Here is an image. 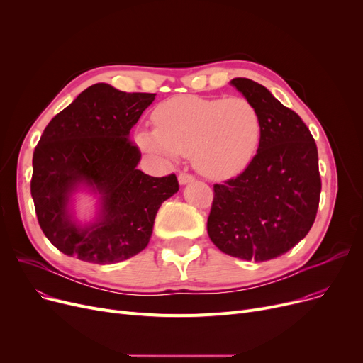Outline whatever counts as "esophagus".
<instances>
[{
	"mask_svg": "<svg viewBox=\"0 0 363 363\" xmlns=\"http://www.w3.org/2000/svg\"><path fill=\"white\" fill-rule=\"evenodd\" d=\"M178 179H179V184H181V185H185V184L193 182L196 178H194V175H191V174H186V172H181Z\"/></svg>",
	"mask_w": 363,
	"mask_h": 363,
	"instance_id": "34e87169",
	"label": "esophagus"
}]
</instances>
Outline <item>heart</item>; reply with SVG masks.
I'll use <instances>...</instances> for the list:
<instances>
[{"label": "heart", "mask_w": 363, "mask_h": 363, "mask_svg": "<svg viewBox=\"0 0 363 363\" xmlns=\"http://www.w3.org/2000/svg\"><path fill=\"white\" fill-rule=\"evenodd\" d=\"M155 130H141L138 144L160 155L193 156L203 175L230 178L250 163L262 122L253 103L241 97L178 95L152 111Z\"/></svg>", "instance_id": "obj_1"}]
</instances>
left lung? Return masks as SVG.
<instances>
[{
	"mask_svg": "<svg viewBox=\"0 0 363 363\" xmlns=\"http://www.w3.org/2000/svg\"><path fill=\"white\" fill-rule=\"evenodd\" d=\"M231 84L257 108L262 133L241 174L213 185L207 234L226 255L264 262L287 253L311 231L322 186L318 148L298 114L263 85L247 78Z\"/></svg>",
	"mask_w": 363,
	"mask_h": 363,
	"instance_id": "8db88e82",
	"label": "left lung"
}]
</instances>
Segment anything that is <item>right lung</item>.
I'll return each instance as SVG.
<instances>
[{"label": "right lung", "instance_id": "add662e5", "mask_svg": "<svg viewBox=\"0 0 363 363\" xmlns=\"http://www.w3.org/2000/svg\"><path fill=\"white\" fill-rule=\"evenodd\" d=\"M156 94L95 84L51 119L33 151L30 194L50 242L67 256L97 264L143 252L159 207L174 196L175 174L155 178L137 169L141 151L129 132ZM84 182L102 194V218L89 228L67 215L68 196Z\"/></svg>", "mask_w": 363, "mask_h": 363}]
</instances>
